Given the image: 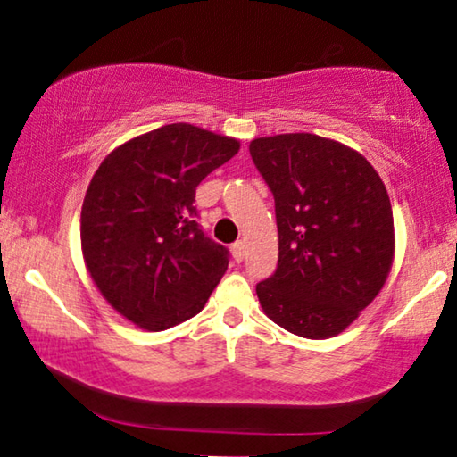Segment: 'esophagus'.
Wrapping results in <instances>:
<instances>
[{"instance_id": "esophagus-1", "label": "esophagus", "mask_w": 457, "mask_h": 457, "mask_svg": "<svg viewBox=\"0 0 457 457\" xmlns=\"http://www.w3.org/2000/svg\"><path fill=\"white\" fill-rule=\"evenodd\" d=\"M230 251H233V259L237 262H241L245 259V243L243 241H237L233 246H230Z\"/></svg>"}]
</instances>
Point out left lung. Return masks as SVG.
I'll return each mask as SVG.
<instances>
[{"mask_svg": "<svg viewBox=\"0 0 457 457\" xmlns=\"http://www.w3.org/2000/svg\"><path fill=\"white\" fill-rule=\"evenodd\" d=\"M275 198L278 262L257 283L261 307L307 339L341 333L378 297L394 262V212L359 152L315 134L251 142Z\"/></svg>", "mask_w": 457, "mask_h": 457, "instance_id": "obj_1", "label": "left lung"}]
</instances>
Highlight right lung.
I'll return each mask as SVG.
<instances>
[{
  "mask_svg": "<svg viewBox=\"0 0 457 457\" xmlns=\"http://www.w3.org/2000/svg\"><path fill=\"white\" fill-rule=\"evenodd\" d=\"M241 144L192 124H168L122 144L92 176L82 204V253L120 315L164 331L200 313L228 267V249L196 222V187Z\"/></svg>",
  "mask_w": 457,
  "mask_h": 457,
  "instance_id": "add662e5",
  "label": "right lung"
}]
</instances>
